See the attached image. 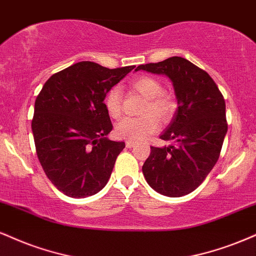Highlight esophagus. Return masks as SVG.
I'll use <instances>...</instances> for the list:
<instances>
[{"instance_id":"1","label":"esophagus","mask_w":256,"mask_h":256,"mask_svg":"<svg viewBox=\"0 0 256 256\" xmlns=\"http://www.w3.org/2000/svg\"><path fill=\"white\" fill-rule=\"evenodd\" d=\"M134 142H130V140L126 142V148H128V149H130V148H134Z\"/></svg>"}]
</instances>
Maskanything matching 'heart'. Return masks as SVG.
<instances>
[{"label":"heart","mask_w":256,"mask_h":256,"mask_svg":"<svg viewBox=\"0 0 256 256\" xmlns=\"http://www.w3.org/2000/svg\"><path fill=\"white\" fill-rule=\"evenodd\" d=\"M131 88L146 98L142 116L132 118L126 116L116 125V134L119 138L130 142H140L146 138L158 128L156 116L162 122L172 118L175 110V101L170 94L162 89V83L152 76H140L131 82ZM122 96L118 87H113L104 98L107 112L110 116L116 118L122 113Z\"/></svg>","instance_id":"obj_1"}]
</instances>
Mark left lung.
Here are the masks:
<instances>
[{
  "mask_svg": "<svg viewBox=\"0 0 256 256\" xmlns=\"http://www.w3.org/2000/svg\"><path fill=\"white\" fill-rule=\"evenodd\" d=\"M138 70L164 75L172 81L178 110L160 138L168 146H152L142 170L160 194L182 196L199 186L220 158L228 131L226 101L208 72L182 57L143 64Z\"/></svg>",
  "mask_w": 256,
  "mask_h": 256,
  "instance_id": "8db88e82",
  "label": "left lung"
}]
</instances>
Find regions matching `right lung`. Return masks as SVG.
<instances>
[{"label":"right lung","instance_id":"right-lung-1","mask_svg":"<svg viewBox=\"0 0 256 256\" xmlns=\"http://www.w3.org/2000/svg\"><path fill=\"white\" fill-rule=\"evenodd\" d=\"M132 69L78 62L52 75L36 96V155L46 176L66 196H94L108 182L125 143L107 138L113 126L104 100Z\"/></svg>","mask_w":256,"mask_h":256}]
</instances>
